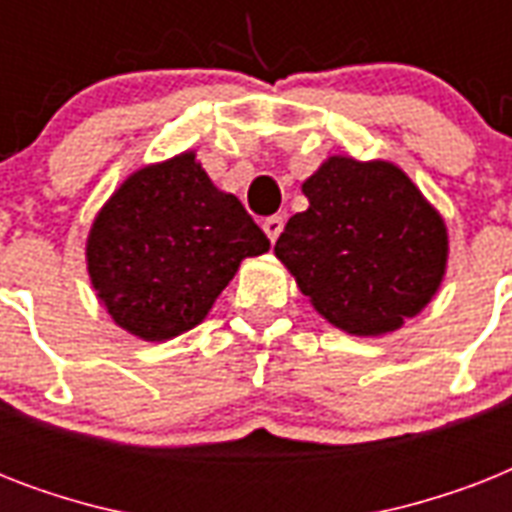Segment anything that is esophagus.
I'll list each match as a JSON object with an SVG mask.
<instances>
[{"mask_svg": "<svg viewBox=\"0 0 512 512\" xmlns=\"http://www.w3.org/2000/svg\"><path fill=\"white\" fill-rule=\"evenodd\" d=\"M263 231L265 236L271 241L279 239V233L284 231V217L281 215H273V217H265V223H263Z\"/></svg>", "mask_w": 512, "mask_h": 512, "instance_id": "obj_1", "label": "esophagus"}]
</instances>
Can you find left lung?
Segmentation results:
<instances>
[{"label": "left lung", "instance_id": "left-lung-1", "mask_svg": "<svg viewBox=\"0 0 512 512\" xmlns=\"http://www.w3.org/2000/svg\"><path fill=\"white\" fill-rule=\"evenodd\" d=\"M303 193L308 209L289 217L273 252L332 327L388 335L436 297L449 233L401 167L329 156Z\"/></svg>", "mask_w": 512, "mask_h": 512}]
</instances>
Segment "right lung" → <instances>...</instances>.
<instances>
[{
  "label": "right lung",
  "instance_id": "1",
  "mask_svg": "<svg viewBox=\"0 0 512 512\" xmlns=\"http://www.w3.org/2000/svg\"><path fill=\"white\" fill-rule=\"evenodd\" d=\"M271 241L196 154L132 172L100 207L87 236L92 289L116 327L148 342L207 319L244 257Z\"/></svg>",
  "mask_w": 512,
  "mask_h": 512
}]
</instances>
